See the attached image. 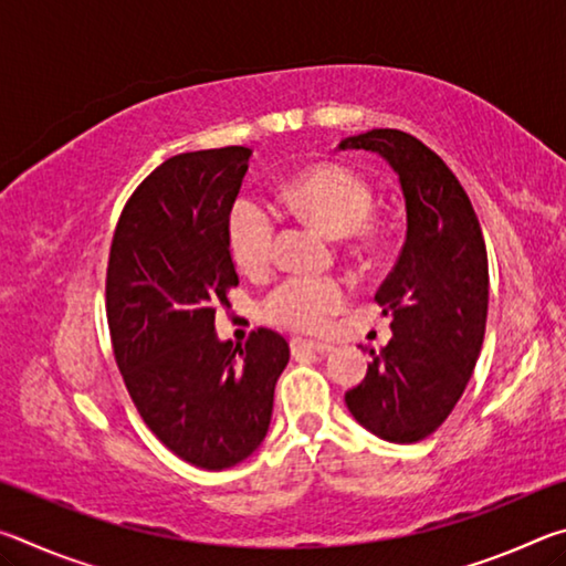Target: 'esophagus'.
<instances>
[{
  "instance_id": "esophagus-1",
  "label": "esophagus",
  "mask_w": 566,
  "mask_h": 566,
  "mask_svg": "<svg viewBox=\"0 0 566 566\" xmlns=\"http://www.w3.org/2000/svg\"><path fill=\"white\" fill-rule=\"evenodd\" d=\"M292 352L300 354V352H312V354H329L334 352L332 344L327 342H314V339H302V337H294L292 342Z\"/></svg>"
}]
</instances>
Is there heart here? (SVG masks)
<instances>
[{"instance_id": "b5f03b06", "label": "heart", "mask_w": 566, "mask_h": 566, "mask_svg": "<svg viewBox=\"0 0 566 566\" xmlns=\"http://www.w3.org/2000/svg\"><path fill=\"white\" fill-rule=\"evenodd\" d=\"M282 202L294 214L310 219L329 237H357L367 244L361 222L369 214L371 195L364 181L337 165H314L296 171L280 189ZM280 217L262 199L244 197L229 214V247L244 272H264L272 264ZM344 286L337 280L290 276L264 304L266 319L290 329L317 332L344 304Z\"/></svg>"}]
</instances>
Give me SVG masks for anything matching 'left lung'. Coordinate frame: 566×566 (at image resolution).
<instances>
[{
  "label": "left lung",
  "instance_id": "1",
  "mask_svg": "<svg viewBox=\"0 0 566 566\" xmlns=\"http://www.w3.org/2000/svg\"><path fill=\"white\" fill-rule=\"evenodd\" d=\"M369 151L399 179L407 232L399 260L375 294L391 339L369 349L367 377L344 401L385 442L411 444L434 432L462 397L479 359L490 304L484 237L467 191L417 137L371 129L337 151Z\"/></svg>",
  "mask_w": 566,
  "mask_h": 566
}]
</instances>
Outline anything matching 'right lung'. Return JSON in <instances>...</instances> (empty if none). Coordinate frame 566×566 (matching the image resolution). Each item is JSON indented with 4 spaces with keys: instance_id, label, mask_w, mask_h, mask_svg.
Here are the masks:
<instances>
[{
    "instance_id": "add662e5",
    "label": "right lung",
    "mask_w": 566,
    "mask_h": 566,
    "mask_svg": "<svg viewBox=\"0 0 566 566\" xmlns=\"http://www.w3.org/2000/svg\"><path fill=\"white\" fill-rule=\"evenodd\" d=\"M252 149L177 155L142 181L112 239L107 319L142 419L185 462L222 472L270 432L290 344L272 329L217 337V304L239 284L229 212Z\"/></svg>"
}]
</instances>
